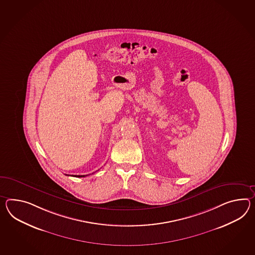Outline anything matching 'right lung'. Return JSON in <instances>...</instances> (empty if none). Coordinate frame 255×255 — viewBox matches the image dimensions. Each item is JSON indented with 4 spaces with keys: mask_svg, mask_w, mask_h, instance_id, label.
Wrapping results in <instances>:
<instances>
[{
    "mask_svg": "<svg viewBox=\"0 0 255 255\" xmlns=\"http://www.w3.org/2000/svg\"><path fill=\"white\" fill-rule=\"evenodd\" d=\"M87 175H75V177H77V178H82V177H86Z\"/></svg>",
    "mask_w": 255,
    "mask_h": 255,
    "instance_id": "add662e5",
    "label": "right lung"
}]
</instances>
